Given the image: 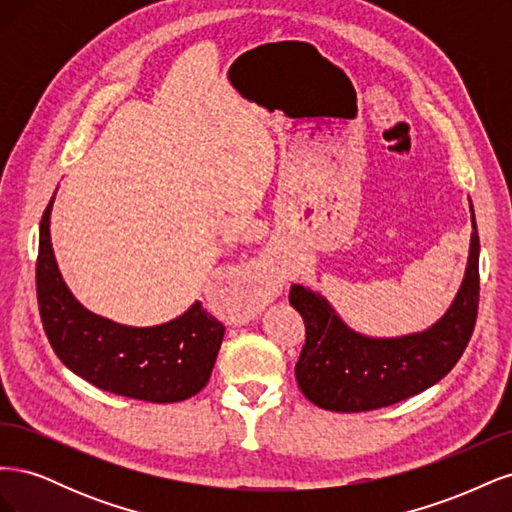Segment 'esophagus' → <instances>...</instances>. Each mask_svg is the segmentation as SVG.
Masks as SVG:
<instances>
[{
	"label": "esophagus",
	"instance_id": "34e87169",
	"mask_svg": "<svg viewBox=\"0 0 512 512\" xmlns=\"http://www.w3.org/2000/svg\"><path fill=\"white\" fill-rule=\"evenodd\" d=\"M284 286V277L275 267L273 258H262L260 262L247 271L245 280L239 288V299L250 305L269 303L277 297V292Z\"/></svg>",
	"mask_w": 512,
	"mask_h": 512
}]
</instances>
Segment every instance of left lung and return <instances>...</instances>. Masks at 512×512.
Returning <instances> with one entry per match:
<instances>
[{
    "label": "left lung",
    "mask_w": 512,
    "mask_h": 512,
    "mask_svg": "<svg viewBox=\"0 0 512 512\" xmlns=\"http://www.w3.org/2000/svg\"><path fill=\"white\" fill-rule=\"evenodd\" d=\"M470 254L451 307L431 327L399 337L350 329L327 297L294 284L290 305L305 322V346L294 367L301 393L318 408L367 412L393 406L440 382L466 350L478 312L480 241L470 200Z\"/></svg>",
    "instance_id": "1"
}]
</instances>
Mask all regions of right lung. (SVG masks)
<instances>
[{"label": "right lung", "mask_w": 512, "mask_h": 512, "mask_svg": "<svg viewBox=\"0 0 512 512\" xmlns=\"http://www.w3.org/2000/svg\"><path fill=\"white\" fill-rule=\"evenodd\" d=\"M55 194L40 222L36 290L46 337L76 376L102 391L151 404H173L209 382L224 324L194 301L156 327H128L89 312L59 273L51 243Z\"/></svg>", "instance_id": "right-lung-1"}]
</instances>
